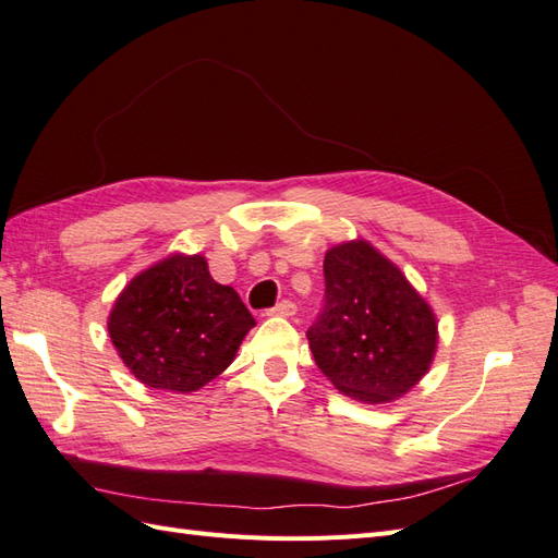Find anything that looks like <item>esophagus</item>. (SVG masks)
<instances>
[{"label":"esophagus","instance_id":"esophagus-1","mask_svg":"<svg viewBox=\"0 0 558 558\" xmlns=\"http://www.w3.org/2000/svg\"><path fill=\"white\" fill-rule=\"evenodd\" d=\"M296 313V304L290 302V299H282L280 304H276L274 308L268 311V316H280V318H290Z\"/></svg>","mask_w":558,"mask_h":558}]
</instances>
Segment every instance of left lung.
Here are the masks:
<instances>
[{
  "label": "left lung",
  "instance_id": "left-lung-1",
  "mask_svg": "<svg viewBox=\"0 0 558 558\" xmlns=\"http://www.w3.org/2000/svg\"><path fill=\"white\" fill-rule=\"evenodd\" d=\"M325 306L306 332L316 365L361 403L405 396L432 367L438 325L403 270L367 240L325 254Z\"/></svg>",
  "mask_w": 558,
  "mask_h": 558
}]
</instances>
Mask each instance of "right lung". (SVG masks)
<instances>
[{
  "instance_id": "1",
  "label": "right lung",
  "mask_w": 558,
  "mask_h": 558,
  "mask_svg": "<svg viewBox=\"0 0 558 558\" xmlns=\"http://www.w3.org/2000/svg\"><path fill=\"white\" fill-rule=\"evenodd\" d=\"M254 327L238 292L209 276L203 254H169L130 280L108 332L122 363L150 389L191 393L233 363Z\"/></svg>"
}]
</instances>
